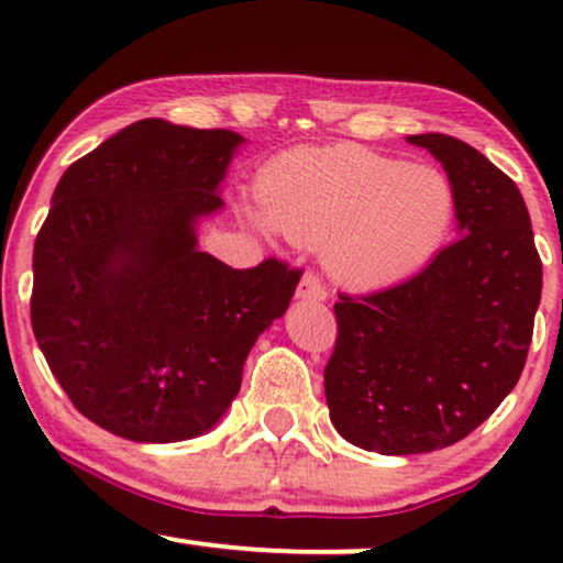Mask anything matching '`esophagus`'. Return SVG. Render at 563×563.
<instances>
[{
  "instance_id": "obj_1",
  "label": "esophagus",
  "mask_w": 563,
  "mask_h": 563,
  "mask_svg": "<svg viewBox=\"0 0 563 563\" xmlns=\"http://www.w3.org/2000/svg\"><path fill=\"white\" fill-rule=\"evenodd\" d=\"M296 296L301 301H325L328 299V288L322 286V280L318 275L307 273L299 280V288H296Z\"/></svg>"
}]
</instances>
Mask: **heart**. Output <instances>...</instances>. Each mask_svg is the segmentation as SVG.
<instances>
[{
	"mask_svg": "<svg viewBox=\"0 0 563 563\" xmlns=\"http://www.w3.org/2000/svg\"><path fill=\"white\" fill-rule=\"evenodd\" d=\"M260 203L294 243H322L328 273L360 290L397 286L423 269L455 219L448 174L360 145L275 158L260 179Z\"/></svg>",
	"mask_w": 563,
	"mask_h": 563,
	"instance_id": "heart-1",
	"label": "heart"
}]
</instances>
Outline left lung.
<instances>
[{
    "instance_id": "left-lung-1",
    "label": "left lung",
    "mask_w": 563,
    "mask_h": 563,
    "mask_svg": "<svg viewBox=\"0 0 563 563\" xmlns=\"http://www.w3.org/2000/svg\"><path fill=\"white\" fill-rule=\"evenodd\" d=\"M448 172L457 241L378 294H341L325 365L331 421L380 455L450 448L497 410L525 371L542 262L525 198L476 147L410 134Z\"/></svg>"
}]
</instances>
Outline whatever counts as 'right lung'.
I'll use <instances>...</instances> for the list:
<instances>
[{
  "mask_svg": "<svg viewBox=\"0 0 563 563\" xmlns=\"http://www.w3.org/2000/svg\"><path fill=\"white\" fill-rule=\"evenodd\" d=\"M241 145L230 129L142 119L55 187L31 325L76 410L115 437L164 444L214 429L251 346L286 314L299 269H232L198 249Z\"/></svg>",
  "mask_w": 563,
  "mask_h": 563,
  "instance_id": "right-lung-1",
  "label": "right lung"
}]
</instances>
